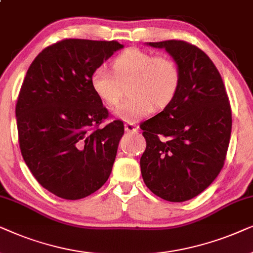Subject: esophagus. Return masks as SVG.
<instances>
[{
	"label": "esophagus",
	"instance_id": "obj_1",
	"mask_svg": "<svg viewBox=\"0 0 253 253\" xmlns=\"http://www.w3.org/2000/svg\"><path fill=\"white\" fill-rule=\"evenodd\" d=\"M125 130L126 132H136L137 126L134 123H126L125 124Z\"/></svg>",
	"mask_w": 253,
	"mask_h": 253
}]
</instances>
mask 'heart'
Here are the masks:
<instances>
[{
    "label": "heart",
    "instance_id": "b5f03b06",
    "mask_svg": "<svg viewBox=\"0 0 253 253\" xmlns=\"http://www.w3.org/2000/svg\"><path fill=\"white\" fill-rule=\"evenodd\" d=\"M113 73L97 67L90 76L92 91L107 105H114L121 96L123 84L132 81V97L114 107L120 120L136 121L153 113L154 107L163 109L172 102L180 85V70L177 62L168 55L128 48L112 62Z\"/></svg>",
    "mask_w": 253,
    "mask_h": 253
}]
</instances>
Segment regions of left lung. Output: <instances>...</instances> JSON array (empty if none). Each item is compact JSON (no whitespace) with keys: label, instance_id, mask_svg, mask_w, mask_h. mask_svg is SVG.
Masks as SVG:
<instances>
[{"label":"left lung","instance_id":"left-lung-1","mask_svg":"<svg viewBox=\"0 0 253 253\" xmlns=\"http://www.w3.org/2000/svg\"><path fill=\"white\" fill-rule=\"evenodd\" d=\"M177 62L180 85L162 112L141 125L146 150L140 160L147 187L162 199L183 203L213 183L223 168L231 134V109L213 61L183 40L147 42Z\"/></svg>","mask_w":253,"mask_h":253}]
</instances>
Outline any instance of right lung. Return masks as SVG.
Returning <instances> with one entry per match:
<instances>
[{"instance_id":"obj_1","label":"right lung","mask_w":253,"mask_h":253,"mask_svg":"<svg viewBox=\"0 0 253 253\" xmlns=\"http://www.w3.org/2000/svg\"><path fill=\"white\" fill-rule=\"evenodd\" d=\"M123 47L114 40L65 39L29 67L16 104L19 148L38 183L56 197L82 199L109 179L124 124L97 128L109 111L90 76Z\"/></svg>"}]
</instances>
